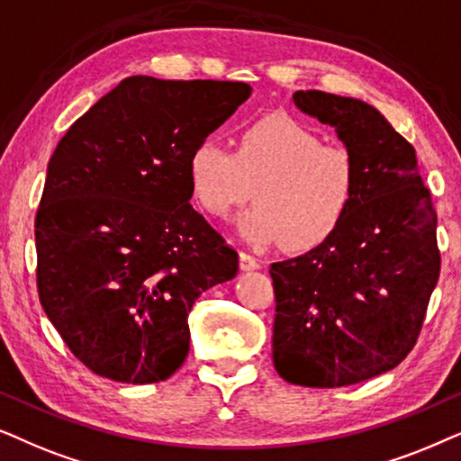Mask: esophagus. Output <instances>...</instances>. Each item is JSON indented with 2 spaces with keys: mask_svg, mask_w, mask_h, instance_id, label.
<instances>
[{
  "mask_svg": "<svg viewBox=\"0 0 461 461\" xmlns=\"http://www.w3.org/2000/svg\"><path fill=\"white\" fill-rule=\"evenodd\" d=\"M259 267V261L255 259L253 255H249V253H240V269H244V272H250V269H257Z\"/></svg>",
  "mask_w": 461,
  "mask_h": 461,
  "instance_id": "obj_1",
  "label": "esophagus"
}]
</instances>
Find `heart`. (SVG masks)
Listing matches in <instances>:
<instances>
[{
    "instance_id": "obj_1",
    "label": "heart",
    "mask_w": 461,
    "mask_h": 461,
    "mask_svg": "<svg viewBox=\"0 0 461 461\" xmlns=\"http://www.w3.org/2000/svg\"><path fill=\"white\" fill-rule=\"evenodd\" d=\"M194 200L212 217L257 204L238 217L249 242L278 244L293 253L321 247L339 230L358 194V162L343 145L285 113H267L244 126L236 151L204 139L187 158Z\"/></svg>"
}]
</instances>
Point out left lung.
<instances>
[{
    "label": "left lung",
    "instance_id": "left-lung-1",
    "mask_svg": "<svg viewBox=\"0 0 461 461\" xmlns=\"http://www.w3.org/2000/svg\"><path fill=\"white\" fill-rule=\"evenodd\" d=\"M293 101L354 153L358 194L327 242L269 267L274 366L288 384L343 388L413 349L440 274L437 211L413 145L375 107L321 90Z\"/></svg>",
    "mask_w": 461,
    "mask_h": 461
}]
</instances>
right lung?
Wrapping results in <instances>:
<instances>
[{"label": "right lung", "instance_id": "right-lung-1", "mask_svg": "<svg viewBox=\"0 0 461 461\" xmlns=\"http://www.w3.org/2000/svg\"><path fill=\"white\" fill-rule=\"evenodd\" d=\"M250 90L132 76L59 140L35 217L38 293L96 375L168 379L187 358L195 299L236 276L238 253L189 204L187 158Z\"/></svg>", "mask_w": 461, "mask_h": 461}]
</instances>
